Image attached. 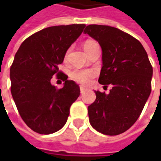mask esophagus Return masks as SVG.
<instances>
[{
	"mask_svg": "<svg viewBox=\"0 0 161 161\" xmlns=\"http://www.w3.org/2000/svg\"><path fill=\"white\" fill-rule=\"evenodd\" d=\"M88 91L87 88H84V87H80V92L83 94V93H84L85 91Z\"/></svg>",
	"mask_w": 161,
	"mask_h": 161,
	"instance_id": "1",
	"label": "esophagus"
}]
</instances>
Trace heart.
<instances>
[{
    "instance_id": "b5f03b06",
    "label": "heart",
    "mask_w": 161,
    "mask_h": 161,
    "mask_svg": "<svg viewBox=\"0 0 161 161\" xmlns=\"http://www.w3.org/2000/svg\"><path fill=\"white\" fill-rule=\"evenodd\" d=\"M94 44H96L94 41L87 40L84 44V50L86 51L89 47H91ZM95 75H96V72L93 70H75L71 72L70 77L74 81H76L79 84H88L91 82V78L95 77Z\"/></svg>"
}]
</instances>
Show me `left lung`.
<instances>
[{"label":"left lung","instance_id":"left-lung-1","mask_svg":"<svg viewBox=\"0 0 161 161\" xmlns=\"http://www.w3.org/2000/svg\"><path fill=\"white\" fill-rule=\"evenodd\" d=\"M84 33L102 48L98 82L112 85L108 94L95 91L97 98L88 107L90 123L103 135H120L142 114L151 93L153 67L141 42L118 28L89 25Z\"/></svg>","mask_w":161,"mask_h":161}]
</instances>
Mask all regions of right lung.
I'll use <instances>...</instances> for the list:
<instances>
[{"instance_id":"right-lung-1","label":"right lung","mask_w":161,"mask_h":161,"mask_svg":"<svg viewBox=\"0 0 161 161\" xmlns=\"http://www.w3.org/2000/svg\"><path fill=\"white\" fill-rule=\"evenodd\" d=\"M84 24L54 26L28 37L19 46L10 68L11 93L25 123L41 135L58 131L66 123L71 104L80 95L74 81L58 70ZM55 74L65 81L61 89L50 84Z\"/></svg>"}]
</instances>
